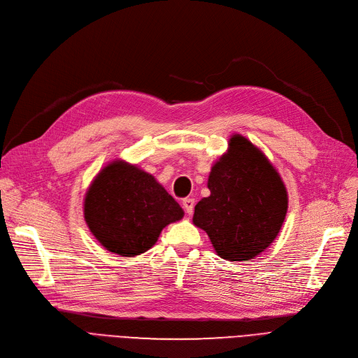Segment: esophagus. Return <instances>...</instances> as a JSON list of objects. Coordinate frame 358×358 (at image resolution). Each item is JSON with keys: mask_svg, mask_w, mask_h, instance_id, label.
Here are the masks:
<instances>
[{"mask_svg": "<svg viewBox=\"0 0 358 358\" xmlns=\"http://www.w3.org/2000/svg\"><path fill=\"white\" fill-rule=\"evenodd\" d=\"M182 208L187 215H192L194 210V199H190V197L182 199Z\"/></svg>", "mask_w": 358, "mask_h": 358, "instance_id": "1", "label": "esophagus"}]
</instances>
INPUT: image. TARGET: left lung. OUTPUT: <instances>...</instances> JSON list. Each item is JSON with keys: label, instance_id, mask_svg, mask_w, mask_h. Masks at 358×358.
I'll return each instance as SVG.
<instances>
[{"label": "left lung", "instance_id": "obj_1", "mask_svg": "<svg viewBox=\"0 0 358 358\" xmlns=\"http://www.w3.org/2000/svg\"><path fill=\"white\" fill-rule=\"evenodd\" d=\"M193 222L206 231L219 257L250 261L275 239L287 213V192L268 159L235 135L228 154L212 168Z\"/></svg>", "mask_w": 358, "mask_h": 358}]
</instances>
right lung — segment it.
Returning <instances> with one entry per match:
<instances>
[{
	"label": "right lung",
	"instance_id": "1",
	"mask_svg": "<svg viewBox=\"0 0 358 358\" xmlns=\"http://www.w3.org/2000/svg\"><path fill=\"white\" fill-rule=\"evenodd\" d=\"M184 212L157 180L123 161L107 165L85 196L84 216L92 235L110 252L135 257L158 241Z\"/></svg>",
	"mask_w": 358,
	"mask_h": 358
}]
</instances>
